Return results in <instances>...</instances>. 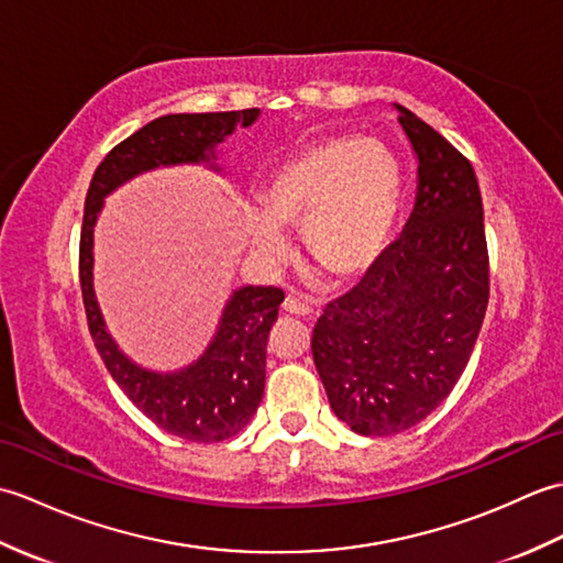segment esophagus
Masks as SVG:
<instances>
[{"label":"esophagus","mask_w":563,"mask_h":563,"mask_svg":"<svg viewBox=\"0 0 563 563\" xmlns=\"http://www.w3.org/2000/svg\"><path fill=\"white\" fill-rule=\"evenodd\" d=\"M283 309H285V312H288V314H295V317H309V314L314 312L312 305L305 302V300H300V297H295V295H288V297H285Z\"/></svg>","instance_id":"obj_1"}]
</instances>
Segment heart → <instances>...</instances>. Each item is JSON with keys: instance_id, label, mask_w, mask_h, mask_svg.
Wrapping results in <instances>:
<instances>
[{"instance_id": "heart-1", "label": "heart", "mask_w": 563, "mask_h": 563, "mask_svg": "<svg viewBox=\"0 0 563 563\" xmlns=\"http://www.w3.org/2000/svg\"><path fill=\"white\" fill-rule=\"evenodd\" d=\"M263 214L246 227L268 258L288 254L283 230H302L314 266L349 283L375 266L401 206V169L387 145L373 137L307 142L261 186Z\"/></svg>"}]
</instances>
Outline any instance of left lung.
<instances>
[{"label":"left lung","mask_w":563,"mask_h":563,"mask_svg":"<svg viewBox=\"0 0 563 563\" xmlns=\"http://www.w3.org/2000/svg\"><path fill=\"white\" fill-rule=\"evenodd\" d=\"M418 157L416 206L365 278L312 333L333 413L361 435H394L435 411L462 377L488 305V249L470 159L397 103Z\"/></svg>","instance_id":"1"}]
</instances>
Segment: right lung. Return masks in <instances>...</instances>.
Instances as JSON below:
<instances>
[{
  "mask_svg": "<svg viewBox=\"0 0 563 563\" xmlns=\"http://www.w3.org/2000/svg\"><path fill=\"white\" fill-rule=\"evenodd\" d=\"M258 109L224 113H172L140 128L97 166L84 202L79 236V283L89 333L125 397L166 433L190 442H220L236 435L256 413L266 385V343L285 300L280 288H239L227 302L218 333L194 365L178 373H152L130 361L106 331L93 295V224L103 198L130 178L174 164L214 159V147L251 125Z\"/></svg>",
  "mask_w": 563,
  "mask_h": 563,
  "instance_id": "1",
  "label": "right lung"
}]
</instances>
